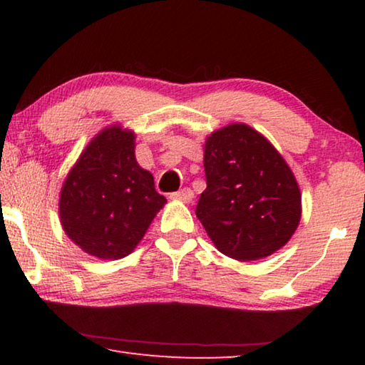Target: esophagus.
Masks as SVG:
<instances>
[{
    "instance_id": "1",
    "label": "esophagus",
    "mask_w": 365,
    "mask_h": 365,
    "mask_svg": "<svg viewBox=\"0 0 365 365\" xmlns=\"http://www.w3.org/2000/svg\"><path fill=\"white\" fill-rule=\"evenodd\" d=\"M193 197H195V193L190 188H183V190L175 191V193H170V200H177L183 202H190Z\"/></svg>"
}]
</instances>
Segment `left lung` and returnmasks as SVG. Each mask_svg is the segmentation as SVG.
Returning <instances> with one entry per match:
<instances>
[{
    "label": "left lung",
    "instance_id": "obj_1",
    "mask_svg": "<svg viewBox=\"0 0 365 365\" xmlns=\"http://www.w3.org/2000/svg\"><path fill=\"white\" fill-rule=\"evenodd\" d=\"M205 172L196 217L222 255L257 261L288 243L299 225L301 191L267 138L246 123L219 128L206 140Z\"/></svg>",
    "mask_w": 365,
    "mask_h": 365
}]
</instances>
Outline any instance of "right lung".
<instances>
[{"label": "right lung", "instance_id": "1", "mask_svg": "<svg viewBox=\"0 0 365 365\" xmlns=\"http://www.w3.org/2000/svg\"><path fill=\"white\" fill-rule=\"evenodd\" d=\"M165 202L135 159L133 132L113 125L90 141L67 175L59 217L86 255L120 259L141 242Z\"/></svg>", "mask_w": 365, "mask_h": 365}]
</instances>
